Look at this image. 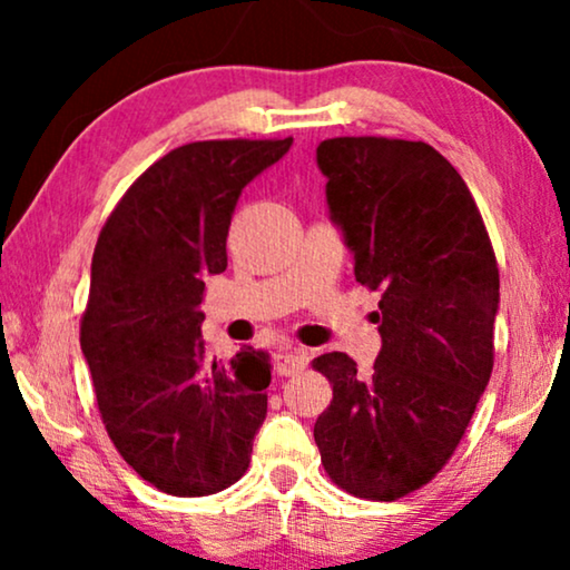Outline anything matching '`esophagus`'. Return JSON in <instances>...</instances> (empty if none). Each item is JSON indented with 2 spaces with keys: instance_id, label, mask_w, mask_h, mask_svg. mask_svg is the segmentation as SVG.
I'll use <instances>...</instances> for the list:
<instances>
[{
  "instance_id": "1",
  "label": "esophagus",
  "mask_w": 570,
  "mask_h": 570,
  "mask_svg": "<svg viewBox=\"0 0 570 570\" xmlns=\"http://www.w3.org/2000/svg\"><path fill=\"white\" fill-rule=\"evenodd\" d=\"M308 365V353L303 347H287L275 355V371L279 376H293Z\"/></svg>"
}]
</instances>
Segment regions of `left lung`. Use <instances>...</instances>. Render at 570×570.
<instances>
[{"instance_id":"left-lung-1","label":"left lung","mask_w":570,"mask_h":570,"mask_svg":"<svg viewBox=\"0 0 570 570\" xmlns=\"http://www.w3.org/2000/svg\"><path fill=\"white\" fill-rule=\"evenodd\" d=\"M355 279L381 293L368 376L314 357L332 402L314 425L334 485L368 501L423 488L454 454L490 373L498 262L464 178L425 142L334 137L316 147Z\"/></svg>"}]
</instances>
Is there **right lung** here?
Wrapping results in <instances>:
<instances>
[{
    "label": "right lung",
    "instance_id": "obj_1",
    "mask_svg": "<svg viewBox=\"0 0 570 570\" xmlns=\"http://www.w3.org/2000/svg\"><path fill=\"white\" fill-rule=\"evenodd\" d=\"M285 139H207L155 160L108 215L90 269L80 345L108 439L139 478L178 498L244 478L267 417L269 355L209 357L205 279L228 267L244 186Z\"/></svg>",
    "mask_w": 570,
    "mask_h": 570
}]
</instances>
